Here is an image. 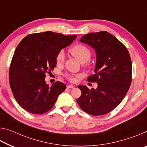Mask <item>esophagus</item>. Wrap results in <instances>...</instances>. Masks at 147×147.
<instances>
[{
  "instance_id": "esophagus-1",
  "label": "esophagus",
  "mask_w": 147,
  "mask_h": 147,
  "mask_svg": "<svg viewBox=\"0 0 147 147\" xmlns=\"http://www.w3.org/2000/svg\"><path fill=\"white\" fill-rule=\"evenodd\" d=\"M67 88H70V89H73V88H74V86H73V85H68V86H67Z\"/></svg>"
}]
</instances>
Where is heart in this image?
Segmentation results:
<instances>
[{
    "mask_svg": "<svg viewBox=\"0 0 147 147\" xmlns=\"http://www.w3.org/2000/svg\"><path fill=\"white\" fill-rule=\"evenodd\" d=\"M71 53L73 56L79 60L81 63H86L91 58V53L89 49L86 46L82 45H76L74 46L71 50ZM65 53L64 50L61 49L56 54V61L57 64L61 65L63 64L65 61ZM67 78L71 82H74L75 80V78L78 76L77 75H72V74H66Z\"/></svg>",
    "mask_w": 147,
    "mask_h": 147,
    "instance_id": "1",
    "label": "heart"
}]
</instances>
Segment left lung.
Instances as JSON below:
<instances>
[{
    "label": "left lung",
    "mask_w": 147,
    "mask_h": 147,
    "mask_svg": "<svg viewBox=\"0 0 147 147\" xmlns=\"http://www.w3.org/2000/svg\"><path fill=\"white\" fill-rule=\"evenodd\" d=\"M82 43L90 45L96 54L94 74L88 81L97 83L96 89L80 85L79 106L91 115L108 113L120 104L131 82V61L126 47L112 34L101 31L84 35Z\"/></svg>",
    "instance_id": "left-lung-1"
}]
</instances>
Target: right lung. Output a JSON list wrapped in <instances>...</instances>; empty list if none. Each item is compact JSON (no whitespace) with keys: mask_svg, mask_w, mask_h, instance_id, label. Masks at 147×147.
<instances>
[{"mask_svg":"<svg viewBox=\"0 0 147 147\" xmlns=\"http://www.w3.org/2000/svg\"><path fill=\"white\" fill-rule=\"evenodd\" d=\"M76 37L45 32L28 35L17 45L9 67V84L17 103L26 111L34 114L47 112L65 90L61 82L51 86L47 84L45 74L56 67L59 51Z\"/></svg>","mask_w":147,"mask_h":147,"instance_id":"1","label":"right lung"}]
</instances>
